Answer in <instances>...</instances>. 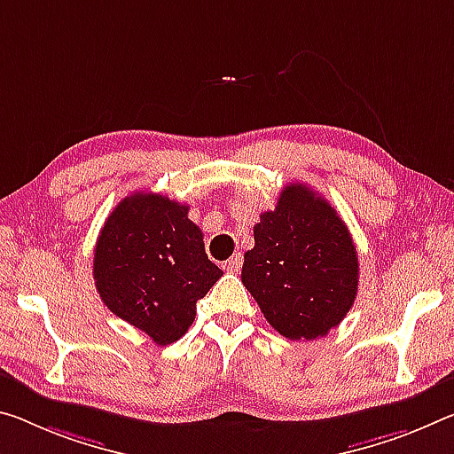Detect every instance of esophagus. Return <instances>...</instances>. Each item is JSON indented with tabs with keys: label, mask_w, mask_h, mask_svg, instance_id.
I'll use <instances>...</instances> for the list:
<instances>
[{
	"label": "esophagus",
	"mask_w": 454,
	"mask_h": 454,
	"mask_svg": "<svg viewBox=\"0 0 454 454\" xmlns=\"http://www.w3.org/2000/svg\"><path fill=\"white\" fill-rule=\"evenodd\" d=\"M242 266V254L236 253L232 258H228V261H224V264H222V269H224L226 272H239Z\"/></svg>",
	"instance_id": "esophagus-1"
}]
</instances>
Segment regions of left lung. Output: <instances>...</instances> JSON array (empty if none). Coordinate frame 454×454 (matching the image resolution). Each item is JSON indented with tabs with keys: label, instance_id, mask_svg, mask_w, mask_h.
Segmentation results:
<instances>
[{
	"label": "left lung",
	"instance_id": "1",
	"mask_svg": "<svg viewBox=\"0 0 454 454\" xmlns=\"http://www.w3.org/2000/svg\"><path fill=\"white\" fill-rule=\"evenodd\" d=\"M357 278L356 244L335 207L305 184L285 185L242 264L266 321L293 341L327 335L354 305Z\"/></svg>",
	"mask_w": 454,
	"mask_h": 454
}]
</instances>
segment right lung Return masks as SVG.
Instances as JSON below:
<instances>
[{"mask_svg": "<svg viewBox=\"0 0 454 454\" xmlns=\"http://www.w3.org/2000/svg\"><path fill=\"white\" fill-rule=\"evenodd\" d=\"M190 207L161 193L135 192L100 230L92 275L103 303L157 345L185 335L196 303L224 272L207 261Z\"/></svg>", "mask_w": 454, "mask_h": 454, "instance_id": "add662e5", "label": "right lung"}]
</instances>
